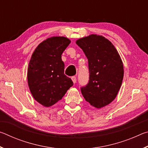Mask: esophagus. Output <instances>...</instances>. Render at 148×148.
Wrapping results in <instances>:
<instances>
[{
    "label": "esophagus",
    "mask_w": 148,
    "mask_h": 148,
    "mask_svg": "<svg viewBox=\"0 0 148 148\" xmlns=\"http://www.w3.org/2000/svg\"><path fill=\"white\" fill-rule=\"evenodd\" d=\"M71 79H72V82H73L74 84L76 83V77H75V76H72V77H71Z\"/></svg>",
    "instance_id": "obj_1"
}]
</instances>
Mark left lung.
<instances>
[{"label":"left lung","mask_w":148,"mask_h":148,"mask_svg":"<svg viewBox=\"0 0 148 148\" xmlns=\"http://www.w3.org/2000/svg\"><path fill=\"white\" fill-rule=\"evenodd\" d=\"M76 43L88 59L89 80L81 88L82 94L91 106L101 108L116 99L121 87L124 74L121 57L112 42L100 35L91 34Z\"/></svg>","instance_id":"left-lung-1"}]
</instances>
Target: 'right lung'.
<instances>
[{"mask_svg":"<svg viewBox=\"0 0 148 148\" xmlns=\"http://www.w3.org/2000/svg\"><path fill=\"white\" fill-rule=\"evenodd\" d=\"M71 43L64 36H53L41 42L32 53L27 81L32 97L45 107L62 99L73 82L64 74L61 55Z\"/></svg>","mask_w":148,"mask_h":148,"instance_id":"obj_1","label":"right lung"}]
</instances>
